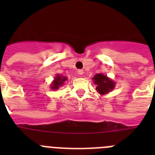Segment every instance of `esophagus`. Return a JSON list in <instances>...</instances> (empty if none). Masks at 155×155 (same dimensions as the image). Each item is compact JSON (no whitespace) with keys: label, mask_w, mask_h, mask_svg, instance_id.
<instances>
[{"label":"esophagus","mask_w":155,"mask_h":155,"mask_svg":"<svg viewBox=\"0 0 155 155\" xmlns=\"http://www.w3.org/2000/svg\"><path fill=\"white\" fill-rule=\"evenodd\" d=\"M77 73L79 74V75H83V74H84V71H83V70H78Z\"/></svg>","instance_id":"1"}]
</instances>
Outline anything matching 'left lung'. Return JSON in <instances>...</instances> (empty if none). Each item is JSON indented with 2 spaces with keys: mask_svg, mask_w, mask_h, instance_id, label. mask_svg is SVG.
Wrapping results in <instances>:
<instances>
[{
  "mask_svg": "<svg viewBox=\"0 0 155 155\" xmlns=\"http://www.w3.org/2000/svg\"><path fill=\"white\" fill-rule=\"evenodd\" d=\"M94 80V84H97L96 89L100 94H105L110 92L111 90L114 88V82L109 80L106 75L102 74H97L94 78L92 79Z\"/></svg>",
  "mask_w": 155,
  "mask_h": 155,
  "instance_id": "8db88e82",
  "label": "left lung"
}]
</instances>
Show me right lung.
<instances>
[{"mask_svg":"<svg viewBox=\"0 0 155 155\" xmlns=\"http://www.w3.org/2000/svg\"><path fill=\"white\" fill-rule=\"evenodd\" d=\"M67 80V78L63 77V76H60V75H57V77L54 79L53 84H51V88L54 90L58 89V87L61 86V85L63 84L64 81Z\"/></svg>","mask_w":155,"mask_h":155,"instance_id":"obj_1","label":"right lung"}]
</instances>
